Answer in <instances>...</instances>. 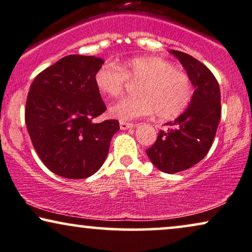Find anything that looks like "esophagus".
Masks as SVG:
<instances>
[{"instance_id": "1", "label": "esophagus", "mask_w": 252, "mask_h": 252, "mask_svg": "<svg viewBox=\"0 0 252 252\" xmlns=\"http://www.w3.org/2000/svg\"><path fill=\"white\" fill-rule=\"evenodd\" d=\"M135 126V124L132 123H126V122H120V128L121 130H128V129H131Z\"/></svg>"}]
</instances>
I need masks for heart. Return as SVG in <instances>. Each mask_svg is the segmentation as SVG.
<instances>
[{
	"mask_svg": "<svg viewBox=\"0 0 252 252\" xmlns=\"http://www.w3.org/2000/svg\"><path fill=\"white\" fill-rule=\"evenodd\" d=\"M128 80L142 81L138 96L121 98L109 108V114L121 122L157 114L161 120L173 119L189 106L193 86L186 73L178 71L168 60L159 57H137L117 66L106 63L94 75L95 86L106 96H119Z\"/></svg>",
	"mask_w": 252,
	"mask_h": 252,
	"instance_id": "obj_1",
	"label": "heart"
}]
</instances>
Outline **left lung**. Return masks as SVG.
<instances>
[{
	"mask_svg": "<svg viewBox=\"0 0 252 252\" xmlns=\"http://www.w3.org/2000/svg\"><path fill=\"white\" fill-rule=\"evenodd\" d=\"M195 88L189 108L158 133L146 155L158 170L177 173L192 167L208 154L221 119V93L213 73L187 53L171 50Z\"/></svg>",
	"mask_w": 252,
	"mask_h": 252,
	"instance_id": "1",
	"label": "left lung"
}]
</instances>
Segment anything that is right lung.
Here are the masks:
<instances>
[{"label": "right lung", "mask_w": 252, "mask_h": 252, "mask_svg": "<svg viewBox=\"0 0 252 252\" xmlns=\"http://www.w3.org/2000/svg\"><path fill=\"white\" fill-rule=\"evenodd\" d=\"M104 62L71 55L40 72L28 94L25 124L44 165L67 179L91 177L102 166L117 120L93 122L107 109L94 75Z\"/></svg>", "instance_id": "1"}]
</instances>
